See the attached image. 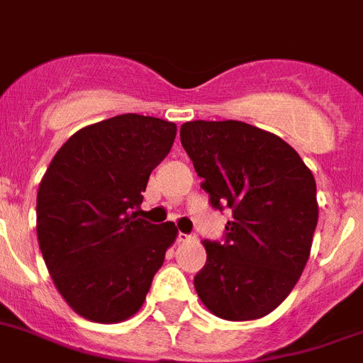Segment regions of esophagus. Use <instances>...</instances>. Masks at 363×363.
<instances>
[{"instance_id":"obj_1","label":"esophagus","mask_w":363,"mask_h":363,"mask_svg":"<svg viewBox=\"0 0 363 363\" xmlns=\"http://www.w3.org/2000/svg\"><path fill=\"white\" fill-rule=\"evenodd\" d=\"M191 235H187V233H182V231H178V235H176V242H187V240H191Z\"/></svg>"}]
</instances>
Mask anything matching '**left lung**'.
I'll list each match as a JSON object with an SVG mask.
<instances>
[{
	"mask_svg": "<svg viewBox=\"0 0 363 363\" xmlns=\"http://www.w3.org/2000/svg\"><path fill=\"white\" fill-rule=\"evenodd\" d=\"M179 138L209 203L233 213L222 242H203L198 297L222 320L270 314L292 292L311 255L318 225L314 176L283 139L242 121H191Z\"/></svg>",
	"mask_w": 363,
	"mask_h": 363,
	"instance_id": "1",
	"label": "left lung"
}]
</instances>
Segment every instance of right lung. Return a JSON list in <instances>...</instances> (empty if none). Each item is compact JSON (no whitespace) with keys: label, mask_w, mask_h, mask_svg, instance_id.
Wrapping results in <instances>:
<instances>
[{"label":"right lung","mask_w":363,"mask_h":363,"mask_svg":"<svg viewBox=\"0 0 363 363\" xmlns=\"http://www.w3.org/2000/svg\"><path fill=\"white\" fill-rule=\"evenodd\" d=\"M176 125L123 113L71 135L40 182L36 233L43 261L67 305L97 323L128 320L174 242L132 209L174 143Z\"/></svg>","instance_id":"right-lung-1"}]
</instances>
